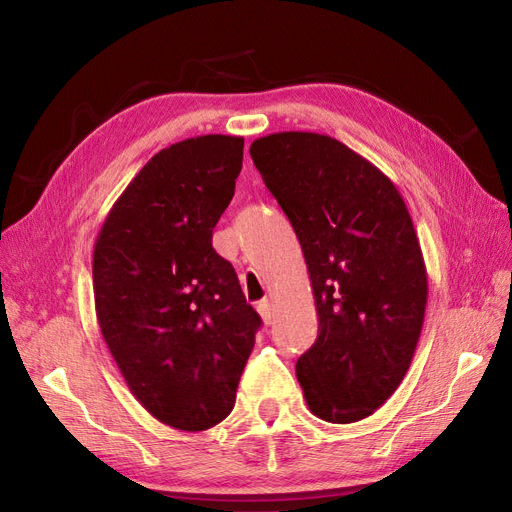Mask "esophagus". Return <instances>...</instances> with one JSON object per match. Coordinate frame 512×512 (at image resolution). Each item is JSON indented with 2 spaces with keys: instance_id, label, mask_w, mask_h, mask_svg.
Segmentation results:
<instances>
[{
  "instance_id": "obj_1",
  "label": "esophagus",
  "mask_w": 512,
  "mask_h": 512,
  "mask_svg": "<svg viewBox=\"0 0 512 512\" xmlns=\"http://www.w3.org/2000/svg\"><path fill=\"white\" fill-rule=\"evenodd\" d=\"M256 309H258V313H260V317H262L264 323L269 325V323L273 321V304H271V300H267V298L260 300Z\"/></svg>"
}]
</instances>
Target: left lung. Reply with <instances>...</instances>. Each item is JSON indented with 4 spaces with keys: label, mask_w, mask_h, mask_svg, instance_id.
Wrapping results in <instances>:
<instances>
[{
    "label": "left lung",
    "mask_w": 512,
    "mask_h": 512,
    "mask_svg": "<svg viewBox=\"0 0 512 512\" xmlns=\"http://www.w3.org/2000/svg\"><path fill=\"white\" fill-rule=\"evenodd\" d=\"M250 155L311 277L319 334L296 363L306 405L334 424L372 416L410 370L424 323L428 281L405 201L332 136L277 132Z\"/></svg>",
    "instance_id": "obj_1"
}]
</instances>
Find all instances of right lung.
Instances as JSON below:
<instances>
[{
  "label": "right lung",
  "mask_w": 512,
  "mask_h": 512,
  "mask_svg": "<svg viewBox=\"0 0 512 512\" xmlns=\"http://www.w3.org/2000/svg\"><path fill=\"white\" fill-rule=\"evenodd\" d=\"M241 161V136L161 149L113 203L94 245L102 338L140 405L178 431H206L231 414L262 323L233 264L212 248Z\"/></svg>",
  "instance_id": "right-lung-1"
}]
</instances>
